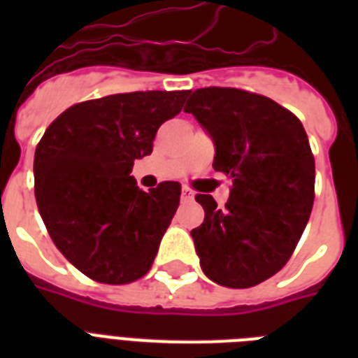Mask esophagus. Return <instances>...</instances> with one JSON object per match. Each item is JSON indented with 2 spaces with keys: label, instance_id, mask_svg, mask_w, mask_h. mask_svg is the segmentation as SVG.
I'll return each mask as SVG.
<instances>
[{
  "label": "esophagus",
  "instance_id": "1",
  "mask_svg": "<svg viewBox=\"0 0 358 358\" xmlns=\"http://www.w3.org/2000/svg\"><path fill=\"white\" fill-rule=\"evenodd\" d=\"M193 196H195V193H193L189 187H182V201L189 202V201H193Z\"/></svg>",
  "mask_w": 358,
  "mask_h": 358
}]
</instances>
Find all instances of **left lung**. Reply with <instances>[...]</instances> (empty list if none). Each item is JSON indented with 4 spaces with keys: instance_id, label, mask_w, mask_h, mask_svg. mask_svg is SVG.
Wrapping results in <instances>:
<instances>
[{
    "instance_id": "left-lung-1",
    "label": "left lung",
    "mask_w": 358,
    "mask_h": 358,
    "mask_svg": "<svg viewBox=\"0 0 358 358\" xmlns=\"http://www.w3.org/2000/svg\"><path fill=\"white\" fill-rule=\"evenodd\" d=\"M215 146L213 169L229 174L224 208L196 195L204 223L191 230L201 267L227 288H250L280 271L314 204V156L301 120L271 98L241 89L187 92Z\"/></svg>"
}]
</instances>
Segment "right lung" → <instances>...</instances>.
<instances>
[{"instance_id": "add662e5", "label": "right lung", "mask_w": 358, "mask_h": 358, "mask_svg": "<svg viewBox=\"0 0 358 358\" xmlns=\"http://www.w3.org/2000/svg\"><path fill=\"white\" fill-rule=\"evenodd\" d=\"M187 91L124 92L76 103L35 150V196L53 243L83 275L134 282L152 267L180 204L178 182L141 191L129 176Z\"/></svg>"}]
</instances>
